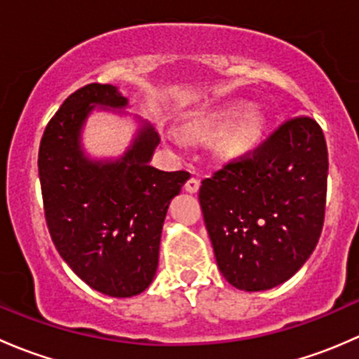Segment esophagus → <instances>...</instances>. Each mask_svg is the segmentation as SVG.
<instances>
[{
	"instance_id": "esophagus-1",
	"label": "esophagus",
	"mask_w": 359,
	"mask_h": 359,
	"mask_svg": "<svg viewBox=\"0 0 359 359\" xmlns=\"http://www.w3.org/2000/svg\"><path fill=\"white\" fill-rule=\"evenodd\" d=\"M198 189H200V180H198V177H191L186 182V191L187 193H196Z\"/></svg>"
}]
</instances>
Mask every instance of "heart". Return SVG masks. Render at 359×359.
<instances>
[{"label":"heart","mask_w":359,"mask_h":359,"mask_svg":"<svg viewBox=\"0 0 359 359\" xmlns=\"http://www.w3.org/2000/svg\"><path fill=\"white\" fill-rule=\"evenodd\" d=\"M247 112V106L245 104H233L227 109H222L215 114L208 116V118H201L200 121L193 123L189 126V132L193 135H203V133L217 132V130H222L226 126H229L231 123L236 121L240 116H243ZM259 137V121L257 118L250 116V118L243 119L238 126H234L229 133L224 139L222 147L227 154H236L241 151L248 149L253 142Z\"/></svg>","instance_id":"heart-1"}]
</instances>
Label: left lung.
Listing matches in <instances>:
<instances>
[{
  "mask_svg": "<svg viewBox=\"0 0 359 359\" xmlns=\"http://www.w3.org/2000/svg\"><path fill=\"white\" fill-rule=\"evenodd\" d=\"M327 177L323 130L300 114L201 180L206 231L233 287L267 290L304 266L323 229Z\"/></svg>",
  "mask_w": 359,
  "mask_h": 359,
  "instance_id": "left-lung-1",
  "label": "left lung"
}]
</instances>
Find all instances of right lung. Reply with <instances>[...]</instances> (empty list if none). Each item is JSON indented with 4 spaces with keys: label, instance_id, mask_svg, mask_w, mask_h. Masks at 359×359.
Returning <instances> with one entry per match:
<instances>
[{
    "label": "right lung",
    "instance_id": "1",
    "mask_svg": "<svg viewBox=\"0 0 359 359\" xmlns=\"http://www.w3.org/2000/svg\"><path fill=\"white\" fill-rule=\"evenodd\" d=\"M123 107L112 85L90 83L64 100L43 132L38 170L43 210L57 252L93 290L133 297L153 281L170 200L189 173L149 165L159 135L140 132L119 161L92 163L79 130L95 106Z\"/></svg>",
    "mask_w": 359,
    "mask_h": 359
}]
</instances>
